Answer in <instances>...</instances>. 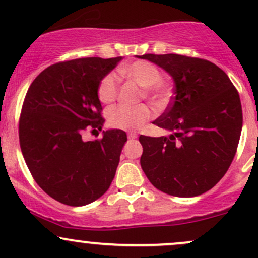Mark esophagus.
Instances as JSON below:
<instances>
[{
  "mask_svg": "<svg viewBox=\"0 0 258 258\" xmlns=\"http://www.w3.org/2000/svg\"><path fill=\"white\" fill-rule=\"evenodd\" d=\"M127 136H128V139H136V138H137L138 135L136 132H130Z\"/></svg>",
  "mask_w": 258,
  "mask_h": 258,
  "instance_id": "obj_1",
  "label": "esophagus"
}]
</instances>
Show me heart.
Instances as JSON below:
<instances>
[{"label": "heart", "instance_id": "b5f03b06", "mask_svg": "<svg viewBox=\"0 0 258 258\" xmlns=\"http://www.w3.org/2000/svg\"><path fill=\"white\" fill-rule=\"evenodd\" d=\"M119 73L122 76L132 79L139 86H142V93L146 98L152 100H161L166 96V86L160 81L158 68L144 60L120 68ZM119 80L115 73H109L100 80L98 86V97L103 103L114 102L117 96ZM152 117V111L147 105L136 106L117 105L108 111V122L114 128L123 131H135L142 127Z\"/></svg>", "mask_w": 258, "mask_h": 258}]
</instances>
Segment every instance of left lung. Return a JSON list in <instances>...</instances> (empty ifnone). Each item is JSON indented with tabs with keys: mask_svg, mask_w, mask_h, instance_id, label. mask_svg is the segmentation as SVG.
Returning <instances> with one entry per match:
<instances>
[{
	"mask_svg": "<svg viewBox=\"0 0 258 258\" xmlns=\"http://www.w3.org/2000/svg\"><path fill=\"white\" fill-rule=\"evenodd\" d=\"M164 69L174 96L153 121L170 132L141 136V166L150 183L179 198L198 197L220 182L232 164L242 128L238 91L223 70L205 59L179 54L136 55Z\"/></svg>",
	"mask_w": 258,
	"mask_h": 258,
	"instance_id": "8db88e82",
	"label": "left lung"
}]
</instances>
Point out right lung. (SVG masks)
<instances>
[{
    "instance_id": "right-lung-1",
    "label": "right lung",
    "mask_w": 258,
    "mask_h": 258,
    "mask_svg": "<svg viewBox=\"0 0 258 258\" xmlns=\"http://www.w3.org/2000/svg\"><path fill=\"white\" fill-rule=\"evenodd\" d=\"M122 57L80 58L51 65L29 87L19 121V142L29 170L44 193L69 206H85L110 186L127 141L122 130H99L98 86Z\"/></svg>"
}]
</instances>
